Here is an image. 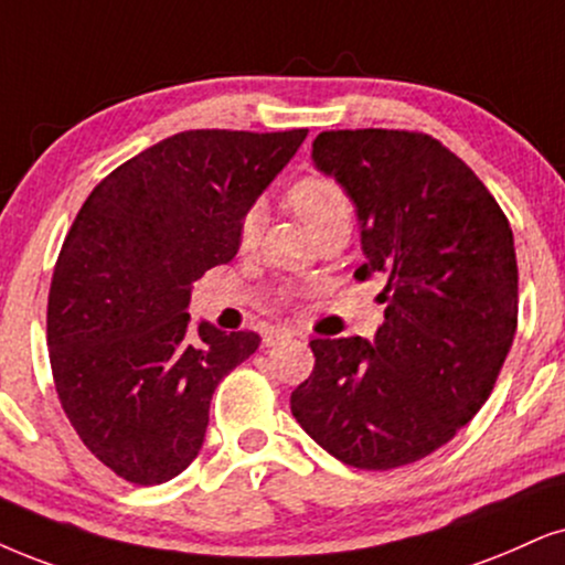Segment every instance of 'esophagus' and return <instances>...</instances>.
Returning <instances> with one entry per match:
<instances>
[{
	"mask_svg": "<svg viewBox=\"0 0 565 565\" xmlns=\"http://www.w3.org/2000/svg\"><path fill=\"white\" fill-rule=\"evenodd\" d=\"M295 335H297V331H291V328H270V331L263 335V344L276 347V344H281V341L295 339Z\"/></svg>",
	"mask_w": 565,
	"mask_h": 565,
	"instance_id": "34e87169",
	"label": "esophagus"
}]
</instances>
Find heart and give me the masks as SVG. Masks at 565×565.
Segmentation results:
<instances>
[{
  "label": "heart",
  "instance_id": "obj_1",
  "mask_svg": "<svg viewBox=\"0 0 565 565\" xmlns=\"http://www.w3.org/2000/svg\"><path fill=\"white\" fill-rule=\"evenodd\" d=\"M289 203L299 218L305 221L307 230L316 232L328 221L335 218H352V200H349L347 190L331 177L310 174L302 177L295 188L289 190ZM260 230V209L253 205L239 221V239L242 245H253Z\"/></svg>",
  "mask_w": 565,
  "mask_h": 565
}]
</instances>
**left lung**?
<instances>
[{
    "label": "left lung",
    "mask_w": 565,
    "mask_h": 565,
    "mask_svg": "<svg viewBox=\"0 0 565 565\" xmlns=\"http://www.w3.org/2000/svg\"><path fill=\"white\" fill-rule=\"evenodd\" d=\"M312 161L354 200L365 253L354 278L385 276V320L373 344L312 339L316 367L291 414L339 461L385 472L446 446L488 402L519 318L511 224L425 132L328 130Z\"/></svg>",
    "instance_id": "obj_1"
}]
</instances>
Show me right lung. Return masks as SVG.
<instances>
[{"label":"right lung","mask_w":565,"mask_h":565,"mask_svg":"<svg viewBox=\"0 0 565 565\" xmlns=\"http://www.w3.org/2000/svg\"><path fill=\"white\" fill-rule=\"evenodd\" d=\"M305 138L177 132L104 177L77 211L49 289V362L70 425L122 480L184 472L221 377L258 349L255 331H192V281L237 255L242 216Z\"/></svg>","instance_id":"add662e5"}]
</instances>
